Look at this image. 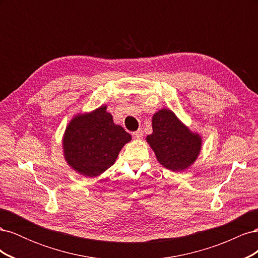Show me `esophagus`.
Returning <instances> with one entry per match:
<instances>
[{"label":"esophagus","mask_w":258,"mask_h":258,"mask_svg":"<svg viewBox=\"0 0 258 258\" xmlns=\"http://www.w3.org/2000/svg\"><path fill=\"white\" fill-rule=\"evenodd\" d=\"M144 132H143V130L142 129H139L138 131H136V132H134V134H132V136H134V138L135 139H142L143 138V135Z\"/></svg>","instance_id":"obj_1"}]
</instances>
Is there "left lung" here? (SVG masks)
Here are the masks:
<instances>
[{"label": "left lung", "instance_id": "1", "mask_svg": "<svg viewBox=\"0 0 258 258\" xmlns=\"http://www.w3.org/2000/svg\"><path fill=\"white\" fill-rule=\"evenodd\" d=\"M146 141L161 165L172 171L188 168L201 150V138L178 120L175 114L163 108L153 116V134Z\"/></svg>", "mask_w": 258, "mask_h": 258}]
</instances>
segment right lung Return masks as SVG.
Segmentation results:
<instances>
[{
    "label": "right lung",
    "mask_w": 258,
    "mask_h": 258,
    "mask_svg": "<svg viewBox=\"0 0 258 258\" xmlns=\"http://www.w3.org/2000/svg\"><path fill=\"white\" fill-rule=\"evenodd\" d=\"M131 136L101 106L89 114L76 115L63 137V152L68 163L85 176H97L115 162Z\"/></svg>",
    "instance_id": "obj_1"
}]
</instances>
